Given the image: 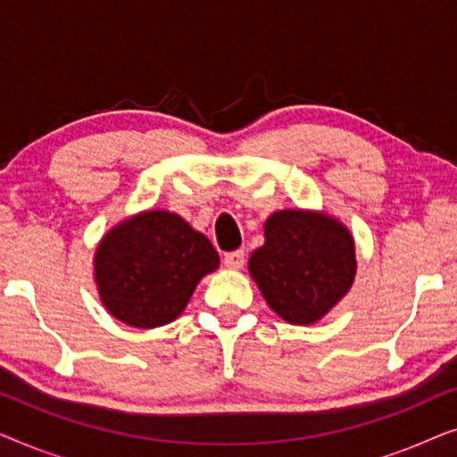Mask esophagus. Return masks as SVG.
I'll return each mask as SVG.
<instances>
[{"instance_id":"1","label":"esophagus","mask_w":457,"mask_h":457,"mask_svg":"<svg viewBox=\"0 0 457 457\" xmlns=\"http://www.w3.org/2000/svg\"><path fill=\"white\" fill-rule=\"evenodd\" d=\"M243 264H245V252H243V249L224 253V266L230 268V270H239Z\"/></svg>"}]
</instances>
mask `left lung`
<instances>
[{
    "label": "left lung",
    "instance_id": "obj_1",
    "mask_svg": "<svg viewBox=\"0 0 457 457\" xmlns=\"http://www.w3.org/2000/svg\"><path fill=\"white\" fill-rule=\"evenodd\" d=\"M264 235L249 272L268 305L287 322L320 320L353 283L352 235L333 218L302 210L272 214Z\"/></svg>",
    "mask_w": 457,
    "mask_h": 457
}]
</instances>
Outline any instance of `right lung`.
<instances>
[{
    "label": "right lung",
    "instance_id": "add662e5",
    "mask_svg": "<svg viewBox=\"0 0 457 457\" xmlns=\"http://www.w3.org/2000/svg\"><path fill=\"white\" fill-rule=\"evenodd\" d=\"M218 252L170 212H145L110 230L96 253L99 295L110 314L137 328L172 322Z\"/></svg>",
    "mask_w": 457,
    "mask_h": 457
}]
</instances>
